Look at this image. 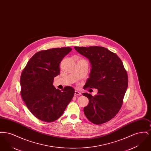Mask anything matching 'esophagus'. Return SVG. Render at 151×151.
<instances>
[{
  "mask_svg": "<svg viewBox=\"0 0 151 151\" xmlns=\"http://www.w3.org/2000/svg\"><path fill=\"white\" fill-rule=\"evenodd\" d=\"M81 95V93L80 92H79V91H75V96H80Z\"/></svg>",
  "mask_w": 151,
  "mask_h": 151,
  "instance_id": "esophagus-1",
  "label": "esophagus"
}]
</instances>
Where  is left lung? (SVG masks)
<instances>
[{
	"label": "left lung",
	"instance_id": "obj_1",
	"mask_svg": "<svg viewBox=\"0 0 151 151\" xmlns=\"http://www.w3.org/2000/svg\"><path fill=\"white\" fill-rule=\"evenodd\" d=\"M87 58L92 69L86 88H96L94 96L84 93L89 104L84 112L89 121L101 124L113 118L120 110L128 86V76L121 59L113 52L101 46L74 47Z\"/></svg>",
	"mask_w": 151,
	"mask_h": 151
}]
</instances>
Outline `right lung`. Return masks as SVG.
<instances>
[{
    "mask_svg": "<svg viewBox=\"0 0 151 151\" xmlns=\"http://www.w3.org/2000/svg\"><path fill=\"white\" fill-rule=\"evenodd\" d=\"M72 49L54 48L41 50L29 59L20 76L21 96L29 111L42 121H56L72 100L75 90L53 86L54 78L60 73L59 63Z\"/></svg>",
    "mask_w": 151,
    "mask_h": 151,
    "instance_id": "right-lung-1",
    "label": "right lung"
}]
</instances>
